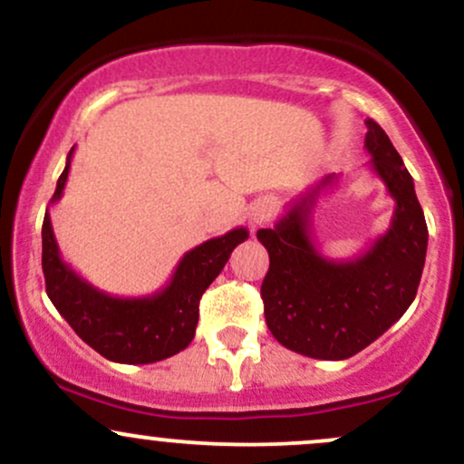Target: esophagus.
I'll return each mask as SVG.
<instances>
[{
  "mask_svg": "<svg viewBox=\"0 0 464 464\" xmlns=\"http://www.w3.org/2000/svg\"><path fill=\"white\" fill-rule=\"evenodd\" d=\"M275 211V205L273 202H262V205H257L253 209V214H250V222H253V227H262L268 222V218L273 216Z\"/></svg>",
  "mask_w": 464,
  "mask_h": 464,
  "instance_id": "esophagus-1",
  "label": "esophagus"
}]
</instances>
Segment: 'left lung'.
Masks as SVG:
<instances>
[{
	"label": "left lung",
	"instance_id": "1",
	"mask_svg": "<svg viewBox=\"0 0 464 464\" xmlns=\"http://www.w3.org/2000/svg\"><path fill=\"white\" fill-rule=\"evenodd\" d=\"M364 148L371 169L395 200L391 227L358 257L327 259L310 231L312 207L338 177L329 174L296 200L273 228H259L268 250L264 316L270 334L295 353L316 360H347L375 343L406 314L417 296L428 253V225L414 180L380 129L366 120Z\"/></svg>",
	"mask_w": 464,
	"mask_h": 464
}]
</instances>
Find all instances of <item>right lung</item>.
Segmentation results:
<instances>
[{"label": "right lung", "mask_w": 464, "mask_h": 464, "mask_svg": "<svg viewBox=\"0 0 464 464\" xmlns=\"http://www.w3.org/2000/svg\"><path fill=\"white\" fill-rule=\"evenodd\" d=\"M73 148L56 183L52 202L65 189ZM248 237L244 227L211 237L188 250L169 284L159 292L121 299L82 279L63 262L50 211L44 218V275L45 290L65 321L89 347L120 364H152L172 358L194 340L202 292L222 273L233 248Z\"/></svg>", "instance_id": "1"}]
</instances>
